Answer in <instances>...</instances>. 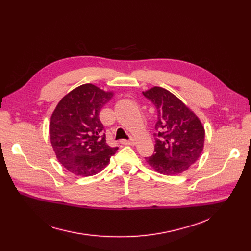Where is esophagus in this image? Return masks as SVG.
Instances as JSON below:
<instances>
[{"mask_svg":"<svg viewBox=\"0 0 251 251\" xmlns=\"http://www.w3.org/2000/svg\"><path fill=\"white\" fill-rule=\"evenodd\" d=\"M120 143L123 145H134L135 141H134V139H128V140H122V141H120Z\"/></svg>","mask_w":251,"mask_h":251,"instance_id":"obj_1","label":"esophagus"}]
</instances>
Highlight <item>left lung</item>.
Masks as SVG:
<instances>
[{"label":"left lung","mask_w":251,"mask_h":251,"mask_svg":"<svg viewBox=\"0 0 251 251\" xmlns=\"http://www.w3.org/2000/svg\"><path fill=\"white\" fill-rule=\"evenodd\" d=\"M157 111L155 146L148 164L164 175H178L201 156L204 129L194 112L170 91L155 86L143 92Z\"/></svg>","instance_id":"8db88e82"}]
</instances>
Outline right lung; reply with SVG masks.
Here are the masks:
<instances>
[{
  "label": "right lung",
  "instance_id": "1",
  "mask_svg": "<svg viewBox=\"0 0 251 251\" xmlns=\"http://www.w3.org/2000/svg\"><path fill=\"white\" fill-rule=\"evenodd\" d=\"M112 95L93 84H83L65 95L51 115V146L62 166L75 175L97 174L118 150L106 143L99 119L101 108Z\"/></svg>",
  "mask_w": 251,
  "mask_h": 251
}]
</instances>
